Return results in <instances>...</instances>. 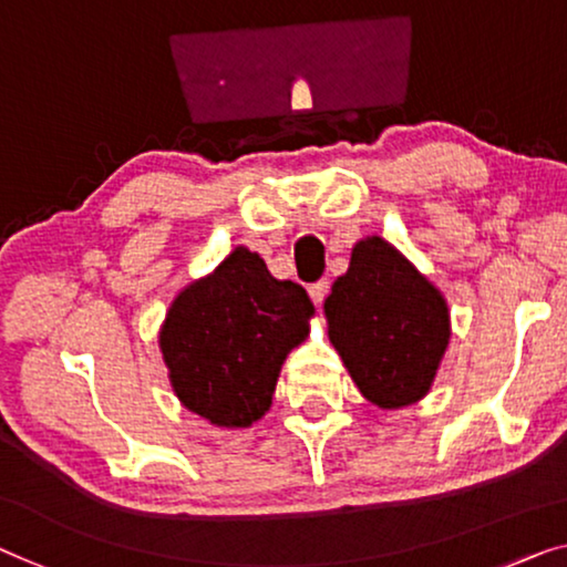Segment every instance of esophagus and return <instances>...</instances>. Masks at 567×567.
<instances>
[{
  "label": "esophagus",
  "instance_id": "obj_1",
  "mask_svg": "<svg viewBox=\"0 0 567 567\" xmlns=\"http://www.w3.org/2000/svg\"><path fill=\"white\" fill-rule=\"evenodd\" d=\"M308 295H310V300L316 302V306L320 308V302H323V298L328 295V282L320 280V282H316V285H310V287H308Z\"/></svg>",
  "mask_w": 567,
  "mask_h": 567
}]
</instances>
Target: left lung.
Segmentation results:
<instances>
[{"label": "left lung", "instance_id": "1", "mask_svg": "<svg viewBox=\"0 0 567 567\" xmlns=\"http://www.w3.org/2000/svg\"><path fill=\"white\" fill-rule=\"evenodd\" d=\"M328 341L359 392L379 410L420 402L451 343L447 300L382 236L359 239L323 302Z\"/></svg>", "mask_w": 567, "mask_h": 567}]
</instances>
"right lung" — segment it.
Segmentation results:
<instances>
[{
    "mask_svg": "<svg viewBox=\"0 0 567 567\" xmlns=\"http://www.w3.org/2000/svg\"><path fill=\"white\" fill-rule=\"evenodd\" d=\"M316 308L298 282L236 247L175 295L157 343L177 400L221 430L267 415L287 353L310 336Z\"/></svg>",
    "mask_w": 567,
    "mask_h": 567,
    "instance_id": "right-lung-1",
    "label": "right lung"
}]
</instances>
